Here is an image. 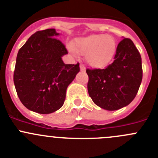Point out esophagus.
I'll return each mask as SVG.
<instances>
[{"label": "esophagus", "instance_id": "1", "mask_svg": "<svg viewBox=\"0 0 158 158\" xmlns=\"http://www.w3.org/2000/svg\"><path fill=\"white\" fill-rule=\"evenodd\" d=\"M80 69H81V71H85V70H86V69H85V67H84V65L82 64H80Z\"/></svg>", "mask_w": 158, "mask_h": 158}]
</instances>
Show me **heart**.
Instances as JSON below:
<instances>
[{"label": "heart", "instance_id": "b5f03b06", "mask_svg": "<svg viewBox=\"0 0 158 158\" xmlns=\"http://www.w3.org/2000/svg\"><path fill=\"white\" fill-rule=\"evenodd\" d=\"M72 49L77 54L86 55V61L89 66L100 69L111 61L117 50V43L110 35H90L76 40Z\"/></svg>", "mask_w": 158, "mask_h": 158}]
</instances>
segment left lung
<instances>
[{
	"mask_svg": "<svg viewBox=\"0 0 158 158\" xmlns=\"http://www.w3.org/2000/svg\"><path fill=\"white\" fill-rule=\"evenodd\" d=\"M114 60L106 69H86L88 93L94 104L107 110L129 105L142 82V60L133 42L123 38L118 44Z\"/></svg>",
	"mask_w": 158,
	"mask_h": 158,
	"instance_id": "left-lung-1",
	"label": "left lung"
}]
</instances>
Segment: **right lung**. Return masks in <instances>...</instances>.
Returning <instances> with one entry per match:
<instances>
[{"label":"right lung","mask_w":158,"mask_h":158,"mask_svg":"<svg viewBox=\"0 0 158 158\" xmlns=\"http://www.w3.org/2000/svg\"><path fill=\"white\" fill-rule=\"evenodd\" d=\"M55 29L35 32L19 49L14 83L19 100L29 110L51 114L62 107L66 90L79 72V64H65V47Z\"/></svg>","instance_id":"1"}]
</instances>
